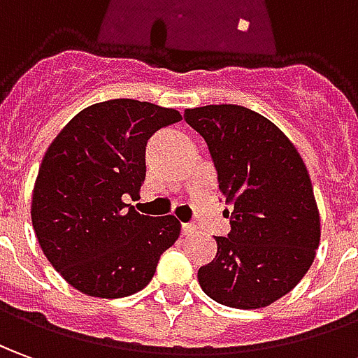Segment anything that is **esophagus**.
Segmentation results:
<instances>
[{
    "label": "esophagus",
    "mask_w": 358,
    "mask_h": 358,
    "mask_svg": "<svg viewBox=\"0 0 358 358\" xmlns=\"http://www.w3.org/2000/svg\"><path fill=\"white\" fill-rule=\"evenodd\" d=\"M181 231H183V236H191V234L196 231V226H194V224H183V226H181Z\"/></svg>",
    "instance_id": "esophagus-1"
}]
</instances>
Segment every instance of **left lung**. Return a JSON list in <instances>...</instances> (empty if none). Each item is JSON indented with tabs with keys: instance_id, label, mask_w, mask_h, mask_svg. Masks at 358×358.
I'll use <instances>...</instances> for the list:
<instances>
[{
	"instance_id": "left-lung-1",
	"label": "left lung",
	"mask_w": 358,
	"mask_h": 358,
	"mask_svg": "<svg viewBox=\"0 0 358 358\" xmlns=\"http://www.w3.org/2000/svg\"><path fill=\"white\" fill-rule=\"evenodd\" d=\"M185 120L204 138L230 204L231 230L216 236V257L199 268V285L224 306H268L302 280L320 245L306 165L285 132L251 108H187Z\"/></svg>"
}]
</instances>
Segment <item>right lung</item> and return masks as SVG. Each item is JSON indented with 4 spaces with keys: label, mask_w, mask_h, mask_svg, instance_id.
Returning a JSON list of instances; mask_svg holds the SVG:
<instances>
[{
    "label": "right lung",
    "mask_w": 358,
    "mask_h": 358,
    "mask_svg": "<svg viewBox=\"0 0 358 358\" xmlns=\"http://www.w3.org/2000/svg\"><path fill=\"white\" fill-rule=\"evenodd\" d=\"M179 120V110L146 101H103L78 113L46 150L31 204L34 234L52 267L83 294L142 290L179 238L173 216L124 203L146 179L148 140Z\"/></svg>",
    "instance_id": "1"
}]
</instances>
